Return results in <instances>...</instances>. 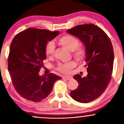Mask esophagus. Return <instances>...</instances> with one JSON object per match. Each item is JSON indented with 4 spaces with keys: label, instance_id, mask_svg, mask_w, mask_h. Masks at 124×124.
Returning a JSON list of instances; mask_svg holds the SVG:
<instances>
[{
    "label": "esophagus",
    "instance_id": "34e87169",
    "mask_svg": "<svg viewBox=\"0 0 124 124\" xmlns=\"http://www.w3.org/2000/svg\"><path fill=\"white\" fill-rule=\"evenodd\" d=\"M63 78L65 79V80H70V79H71V77H70V76H63Z\"/></svg>",
    "mask_w": 124,
    "mask_h": 124
}]
</instances>
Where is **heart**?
<instances>
[{"label": "heart", "mask_w": 124, "mask_h": 124, "mask_svg": "<svg viewBox=\"0 0 124 124\" xmlns=\"http://www.w3.org/2000/svg\"><path fill=\"white\" fill-rule=\"evenodd\" d=\"M58 41L61 45L71 51L73 55L77 60H82L86 54L85 48L79 45V41L77 38L70 35L62 36L58 39ZM55 46L53 41H49L46 47V54L47 55L52 56L55 52ZM76 65L75 62L70 61L68 63H61L58 65V70L65 74H68L71 70Z\"/></svg>", "instance_id": "b5f03b06"}]
</instances>
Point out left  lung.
Wrapping results in <instances>:
<instances>
[{
  "label": "left lung",
  "mask_w": 124,
  "mask_h": 124,
  "mask_svg": "<svg viewBox=\"0 0 124 124\" xmlns=\"http://www.w3.org/2000/svg\"><path fill=\"white\" fill-rule=\"evenodd\" d=\"M78 38L85 47V66L88 75L82 78L76 74L73 78L79 84L70 92L74 100L88 103L101 96L111 80L114 62V50L111 40L103 30L93 23L79 25L67 30Z\"/></svg>",
  "instance_id": "obj_1"
}]
</instances>
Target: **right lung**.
I'll list each match as a JSON object with an SVG mask.
<instances>
[{
	"label": "right lung",
	"mask_w": 124,
	"mask_h": 124,
	"mask_svg": "<svg viewBox=\"0 0 124 124\" xmlns=\"http://www.w3.org/2000/svg\"><path fill=\"white\" fill-rule=\"evenodd\" d=\"M59 31L30 28L16 35L10 44L8 70L15 89L22 98L39 102L53 90L61 78L53 73L39 76L43 61L46 59L48 41L59 35Z\"/></svg>",
	"instance_id": "add662e5"
}]
</instances>
